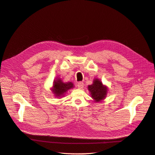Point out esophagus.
Returning a JSON list of instances; mask_svg holds the SVG:
<instances>
[{
	"mask_svg": "<svg viewBox=\"0 0 155 155\" xmlns=\"http://www.w3.org/2000/svg\"><path fill=\"white\" fill-rule=\"evenodd\" d=\"M78 87L79 88H82L83 87V83L81 81H79L78 83Z\"/></svg>",
	"mask_w": 155,
	"mask_h": 155,
	"instance_id": "1",
	"label": "esophagus"
}]
</instances>
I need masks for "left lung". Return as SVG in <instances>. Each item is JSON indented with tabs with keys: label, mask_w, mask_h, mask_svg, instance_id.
<instances>
[{
	"label": "left lung",
	"mask_w": 155,
	"mask_h": 155,
	"mask_svg": "<svg viewBox=\"0 0 155 155\" xmlns=\"http://www.w3.org/2000/svg\"><path fill=\"white\" fill-rule=\"evenodd\" d=\"M88 89L91 92L92 97L96 102H99L104 100L107 95V87L104 86L99 79H96L95 80H94L93 84L91 85H88Z\"/></svg>",
	"instance_id": "obj_1"
}]
</instances>
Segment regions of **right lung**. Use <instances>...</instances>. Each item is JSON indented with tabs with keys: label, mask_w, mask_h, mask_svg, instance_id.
Listing matches in <instances>:
<instances>
[{
	"label": "right lung",
	"mask_w": 155,
	"mask_h": 155,
	"mask_svg": "<svg viewBox=\"0 0 155 155\" xmlns=\"http://www.w3.org/2000/svg\"><path fill=\"white\" fill-rule=\"evenodd\" d=\"M73 83L71 82L63 83L61 79H58L54 81L53 85L52 92L55 96L61 97L63 96L64 94L66 93L68 90L73 87Z\"/></svg>",
	"instance_id": "add662e5"
}]
</instances>
